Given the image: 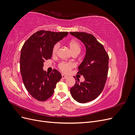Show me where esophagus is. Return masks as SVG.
Masks as SVG:
<instances>
[{
	"label": "esophagus",
	"instance_id": "esophagus-1",
	"mask_svg": "<svg viewBox=\"0 0 135 135\" xmlns=\"http://www.w3.org/2000/svg\"><path fill=\"white\" fill-rule=\"evenodd\" d=\"M62 78L64 79H66V78H67V76L65 75H64V74H62Z\"/></svg>",
	"mask_w": 135,
	"mask_h": 135
}]
</instances>
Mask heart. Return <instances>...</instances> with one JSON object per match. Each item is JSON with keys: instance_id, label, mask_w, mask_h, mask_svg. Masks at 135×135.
Wrapping results in <instances>:
<instances>
[{"instance_id": "1", "label": "heart", "mask_w": 135, "mask_h": 135, "mask_svg": "<svg viewBox=\"0 0 135 135\" xmlns=\"http://www.w3.org/2000/svg\"><path fill=\"white\" fill-rule=\"evenodd\" d=\"M69 46L70 48V50L73 54L75 53H79L81 50V45L78 40L75 39L71 40L69 42ZM60 48V43H56L54 44L52 48V55H55L58 52L59 49ZM58 67L60 70L64 73H68L72 68L74 67V64L72 62H61L59 64Z\"/></svg>"}]
</instances>
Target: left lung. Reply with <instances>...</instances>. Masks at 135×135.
Returning a JSON list of instances; mask_svg holds the SVG:
<instances>
[{
  "label": "left lung",
  "mask_w": 135,
  "mask_h": 135,
  "mask_svg": "<svg viewBox=\"0 0 135 135\" xmlns=\"http://www.w3.org/2000/svg\"><path fill=\"white\" fill-rule=\"evenodd\" d=\"M80 40L86 48V55L78 67V74L83 75L85 81L75 84L70 88L72 97L80 103L91 101L99 96L104 88L109 69V55L103 45L91 34L84 32H70Z\"/></svg>",
  "instance_id": "obj_1"
}]
</instances>
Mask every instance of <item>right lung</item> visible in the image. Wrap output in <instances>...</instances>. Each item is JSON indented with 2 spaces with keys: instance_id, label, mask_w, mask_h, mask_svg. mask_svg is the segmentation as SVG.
<instances>
[{
  "instance_id": "add662e5",
  "label": "right lung",
  "mask_w": 135,
  "mask_h": 135,
  "mask_svg": "<svg viewBox=\"0 0 135 135\" xmlns=\"http://www.w3.org/2000/svg\"><path fill=\"white\" fill-rule=\"evenodd\" d=\"M68 32L40 30L35 32L23 44L20 56V71L24 85L32 97L46 101L54 92L56 84L62 78L54 69L51 74L43 71L44 60L50 59L54 44L62 39Z\"/></svg>"
}]
</instances>
